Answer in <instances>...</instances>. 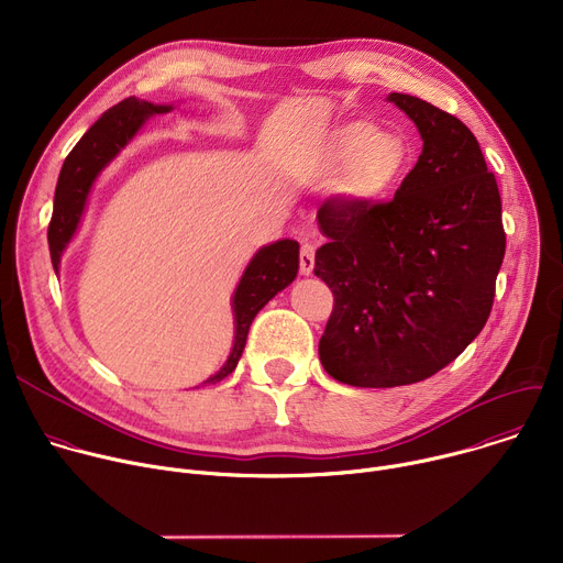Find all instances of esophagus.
<instances>
[{
    "mask_svg": "<svg viewBox=\"0 0 563 563\" xmlns=\"http://www.w3.org/2000/svg\"><path fill=\"white\" fill-rule=\"evenodd\" d=\"M313 252L316 247L311 243H302L300 247V274L309 276L313 272Z\"/></svg>",
    "mask_w": 563,
    "mask_h": 563,
    "instance_id": "1",
    "label": "esophagus"
}]
</instances>
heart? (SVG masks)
<instances>
[{"instance_id": "1", "label": "heart", "mask_w": 563, "mask_h": 563, "mask_svg": "<svg viewBox=\"0 0 563 563\" xmlns=\"http://www.w3.org/2000/svg\"><path fill=\"white\" fill-rule=\"evenodd\" d=\"M323 157L341 167L334 194L356 211L387 202L404 183L410 165V148L396 133H383L376 124L352 120L336 126L323 142Z\"/></svg>"}]
</instances>
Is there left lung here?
<instances>
[{"label": "left lung", "mask_w": 563, "mask_h": 563, "mask_svg": "<svg viewBox=\"0 0 563 563\" xmlns=\"http://www.w3.org/2000/svg\"><path fill=\"white\" fill-rule=\"evenodd\" d=\"M387 102L417 124L419 163L391 202L318 209L328 243L313 274L336 300L318 356L354 387L410 385L452 363L486 325L506 254L499 187L472 131L415 96Z\"/></svg>", "instance_id": "left-lung-1"}]
</instances>
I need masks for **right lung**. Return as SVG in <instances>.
<instances>
[{"instance_id":"add662e5","label":"right lung","mask_w":563,"mask_h":563,"mask_svg":"<svg viewBox=\"0 0 563 563\" xmlns=\"http://www.w3.org/2000/svg\"><path fill=\"white\" fill-rule=\"evenodd\" d=\"M174 111V104H153L137 98H126L120 104L102 113V118L82 135L73 151L66 155L53 200V218L48 224V250L55 274L59 261L82 224L91 191L102 172L131 144L142 131L148 118ZM298 250L300 245L291 238L276 240L272 245L261 247L247 263L240 276L233 296V345L224 365L209 376L205 383H218L229 376L240 356H243L252 320L256 313L285 287H289L298 274Z\"/></svg>"}]
</instances>
